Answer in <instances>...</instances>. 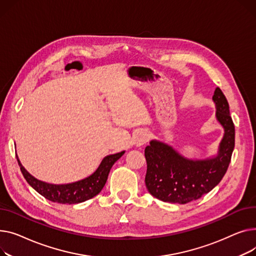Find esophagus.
Instances as JSON below:
<instances>
[{
	"label": "esophagus",
	"instance_id": "34e87169",
	"mask_svg": "<svg viewBox=\"0 0 256 256\" xmlns=\"http://www.w3.org/2000/svg\"><path fill=\"white\" fill-rule=\"evenodd\" d=\"M148 140V134L146 131H140V133H138L136 138H135V144H136V146H142Z\"/></svg>",
	"mask_w": 256,
	"mask_h": 256
}]
</instances>
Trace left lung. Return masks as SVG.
<instances>
[{"label":"left lung","instance_id":"8db88e82","mask_svg":"<svg viewBox=\"0 0 256 256\" xmlns=\"http://www.w3.org/2000/svg\"><path fill=\"white\" fill-rule=\"evenodd\" d=\"M213 100L216 116L225 131L216 158L187 160L172 146L155 140L146 148L144 182L148 191L156 198L180 204L196 200L217 186L226 172L234 148V124L228 102L219 88L215 90Z\"/></svg>","mask_w":256,"mask_h":256}]
</instances>
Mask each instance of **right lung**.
<instances>
[{
    "label": "right lung",
    "mask_w": 256,
    "mask_h": 256,
    "mask_svg": "<svg viewBox=\"0 0 256 256\" xmlns=\"http://www.w3.org/2000/svg\"><path fill=\"white\" fill-rule=\"evenodd\" d=\"M124 153L125 152H121L106 156L102 160L98 170L92 176L82 180V181L66 185H52L39 181L22 168L18 156L16 159L26 181L42 196L54 202L73 204L86 202L96 196L106 183L112 166L118 159L124 155Z\"/></svg>",
    "instance_id": "add662e5"
}]
</instances>
